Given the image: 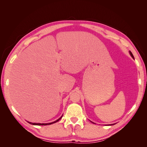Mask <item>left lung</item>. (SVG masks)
<instances>
[{"label": "left lung", "mask_w": 147, "mask_h": 147, "mask_svg": "<svg viewBox=\"0 0 147 147\" xmlns=\"http://www.w3.org/2000/svg\"><path fill=\"white\" fill-rule=\"evenodd\" d=\"M129 54H130V55L131 56V57H132V58H133V59H134V56H133V54H132V53H131V52L129 51ZM113 124H112V125H113ZM110 125H112V124H110Z\"/></svg>", "instance_id": "1"}]
</instances>
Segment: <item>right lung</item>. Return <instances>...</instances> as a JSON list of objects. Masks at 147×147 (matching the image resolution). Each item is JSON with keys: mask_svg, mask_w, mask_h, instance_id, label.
<instances>
[{"mask_svg": "<svg viewBox=\"0 0 147 147\" xmlns=\"http://www.w3.org/2000/svg\"><path fill=\"white\" fill-rule=\"evenodd\" d=\"M62 116L59 118V119H58L57 120H56V121H54V122H52V123H31V122H28V123H30V124H33V125H38V126H46V125H50V124H54V123H57V122H58L59 120L61 119L62 118Z\"/></svg>", "mask_w": 147, "mask_h": 147, "instance_id": "1", "label": "right lung"}]
</instances>
